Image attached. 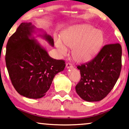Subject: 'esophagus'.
I'll use <instances>...</instances> for the list:
<instances>
[{"label": "esophagus", "mask_w": 129, "mask_h": 129, "mask_svg": "<svg viewBox=\"0 0 129 129\" xmlns=\"http://www.w3.org/2000/svg\"><path fill=\"white\" fill-rule=\"evenodd\" d=\"M73 65L71 64V63H67L66 64V68L67 69H70V68H73Z\"/></svg>", "instance_id": "1"}]
</instances>
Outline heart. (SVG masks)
Instances as JSON below:
<instances>
[{"mask_svg": "<svg viewBox=\"0 0 129 129\" xmlns=\"http://www.w3.org/2000/svg\"><path fill=\"white\" fill-rule=\"evenodd\" d=\"M104 34L102 30L95 29L88 24L71 26L62 32L61 38L56 37L55 45L59 53L65 55L68 48H72L73 58L79 63L91 61L103 45Z\"/></svg>", "mask_w": 129, "mask_h": 129, "instance_id": "obj_1", "label": "heart"}]
</instances>
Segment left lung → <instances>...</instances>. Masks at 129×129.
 <instances>
[{"label": "left lung", "mask_w": 129, "mask_h": 129, "mask_svg": "<svg viewBox=\"0 0 129 129\" xmlns=\"http://www.w3.org/2000/svg\"><path fill=\"white\" fill-rule=\"evenodd\" d=\"M122 67V47L119 44L106 45L91 61L77 66L81 79L76 91L87 102L105 98L119 78Z\"/></svg>", "instance_id": "obj_1"}]
</instances>
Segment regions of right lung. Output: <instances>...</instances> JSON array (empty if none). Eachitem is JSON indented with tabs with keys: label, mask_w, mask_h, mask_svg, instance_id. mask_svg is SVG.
I'll return each instance as SVG.
<instances>
[{
	"label": "right lung",
	"mask_w": 129,
	"mask_h": 129,
	"mask_svg": "<svg viewBox=\"0 0 129 129\" xmlns=\"http://www.w3.org/2000/svg\"><path fill=\"white\" fill-rule=\"evenodd\" d=\"M45 39L54 46V41L42 29L31 23L23 22L10 37L6 46V63L11 83L24 97L39 99L45 95L57 73L64 71V60H56L48 54L33 34Z\"/></svg>",
	"instance_id": "obj_1"
}]
</instances>
